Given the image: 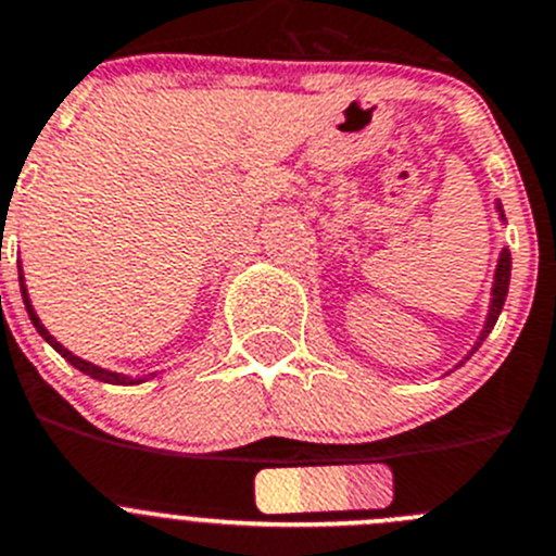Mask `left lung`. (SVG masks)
<instances>
[{
  "instance_id": "left-lung-1",
  "label": "left lung",
  "mask_w": 556,
  "mask_h": 556,
  "mask_svg": "<svg viewBox=\"0 0 556 556\" xmlns=\"http://www.w3.org/2000/svg\"><path fill=\"white\" fill-rule=\"evenodd\" d=\"M494 205H496V214H500V222H502V225H505V211H502V202L496 200ZM510 266H513V261H510V249H502V252H500V261H496L494 285H491V302H489V313H485V324H482L480 337H477V342H475V345H471L469 354L464 356V362L469 359V356L475 354L477 349H480L482 340H485V337H489V331L494 329V324H496V318H500L502 307H505L507 288H510ZM464 362H458V365H455V367H460V365H464Z\"/></svg>"
}]
</instances>
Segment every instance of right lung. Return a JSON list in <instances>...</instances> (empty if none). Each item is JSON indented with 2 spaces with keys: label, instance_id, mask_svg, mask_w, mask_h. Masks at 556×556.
<instances>
[{
  "label": "right lung",
  "instance_id": "1",
  "mask_svg": "<svg viewBox=\"0 0 556 556\" xmlns=\"http://www.w3.org/2000/svg\"><path fill=\"white\" fill-rule=\"evenodd\" d=\"M18 282H21V299H24V307H27V315H29V320H33V326H35V329H38V334L43 337L46 342H49L51 349H54L56 354L62 356V359H65V362H71V365H74L76 370H81V372H85V376L96 378V381H103V383H117V387H131V383H142V381H148V378H134V376H126V372H114V370H106V367H101V365H92V362H87V359H81V356L71 354V351H67L65 345H62V342H56V340H54V334H49V329H46V326L40 324L38 313H35L33 302H29L27 285H24V274H18ZM153 376H155V372H153Z\"/></svg>",
  "mask_w": 556,
  "mask_h": 556
}]
</instances>
